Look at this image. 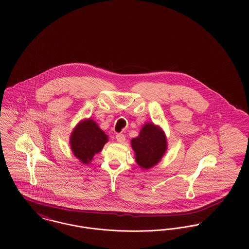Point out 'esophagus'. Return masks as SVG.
<instances>
[{
  "mask_svg": "<svg viewBox=\"0 0 249 249\" xmlns=\"http://www.w3.org/2000/svg\"><path fill=\"white\" fill-rule=\"evenodd\" d=\"M116 139H117V142L123 143V142L125 141V136L124 134H122V133H118L116 135Z\"/></svg>",
  "mask_w": 249,
  "mask_h": 249,
  "instance_id": "esophagus-1",
  "label": "esophagus"
}]
</instances>
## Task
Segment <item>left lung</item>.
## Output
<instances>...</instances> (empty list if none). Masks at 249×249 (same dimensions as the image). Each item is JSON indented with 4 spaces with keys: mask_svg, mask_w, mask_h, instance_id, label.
<instances>
[{
    "mask_svg": "<svg viewBox=\"0 0 249 249\" xmlns=\"http://www.w3.org/2000/svg\"><path fill=\"white\" fill-rule=\"evenodd\" d=\"M167 144L164 131L152 123H145L139 136L131 140L137 164L146 170L159 163L167 150Z\"/></svg>",
    "mask_w": 249,
    "mask_h": 249,
    "instance_id": "1",
    "label": "left lung"
}]
</instances>
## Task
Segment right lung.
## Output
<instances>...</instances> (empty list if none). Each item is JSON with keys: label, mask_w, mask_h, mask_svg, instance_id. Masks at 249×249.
Wrapping results in <instances>:
<instances>
[{"label": "right lung", "mask_w": 249, "mask_h": 249, "mask_svg": "<svg viewBox=\"0 0 249 249\" xmlns=\"http://www.w3.org/2000/svg\"><path fill=\"white\" fill-rule=\"evenodd\" d=\"M107 141L108 136L91 119L79 122L70 137L71 151L83 164H89L94 155L103 149Z\"/></svg>", "instance_id": "1"}]
</instances>
